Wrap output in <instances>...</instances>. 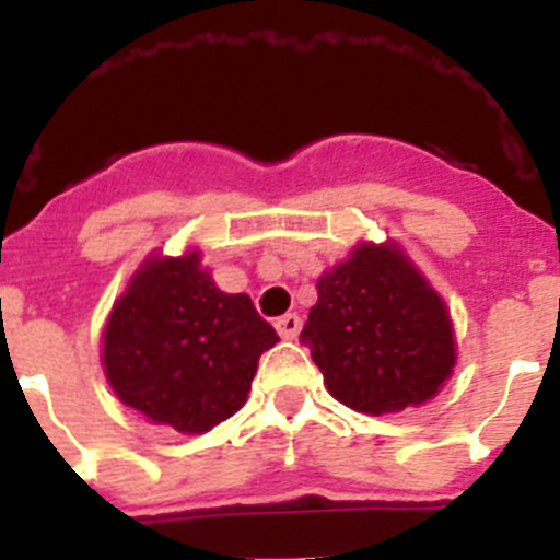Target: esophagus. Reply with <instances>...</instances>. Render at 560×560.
Returning a JSON list of instances; mask_svg holds the SVG:
<instances>
[{"mask_svg": "<svg viewBox=\"0 0 560 560\" xmlns=\"http://www.w3.org/2000/svg\"><path fill=\"white\" fill-rule=\"evenodd\" d=\"M300 325H303V319L296 314H283V316H277V334L283 336V339H294L296 334H300Z\"/></svg>", "mask_w": 560, "mask_h": 560, "instance_id": "obj_1", "label": "esophagus"}]
</instances>
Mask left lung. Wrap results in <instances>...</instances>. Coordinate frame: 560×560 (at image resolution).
<instances>
[{
    "label": "left lung",
    "instance_id": "8db88e82",
    "mask_svg": "<svg viewBox=\"0 0 560 560\" xmlns=\"http://www.w3.org/2000/svg\"><path fill=\"white\" fill-rule=\"evenodd\" d=\"M316 294L300 341L345 407L400 412L434 398L452 375L446 305L395 246H359L319 277Z\"/></svg>",
    "mask_w": 560,
    "mask_h": 560
}]
</instances>
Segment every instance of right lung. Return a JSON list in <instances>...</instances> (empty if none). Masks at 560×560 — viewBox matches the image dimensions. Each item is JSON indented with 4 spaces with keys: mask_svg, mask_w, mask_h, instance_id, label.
<instances>
[{
    "mask_svg": "<svg viewBox=\"0 0 560 560\" xmlns=\"http://www.w3.org/2000/svg\"><path fill=\"white\" fill-rule=\"evenodd\" d=\"M275 334L246 294H224L199 252L151 260L117 300L103 364L126 407L176 432L201 434L244 407Z\"/></svg>",
    "mask_w": 560,
    "mask_h": 560,
    "instance_id": "add662e5",
    "label": "right lung"
}]
</instances>
